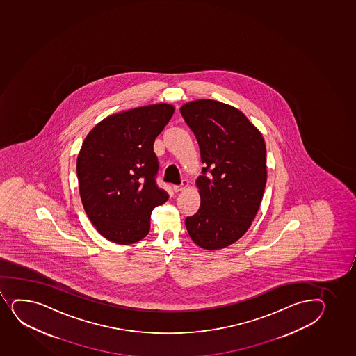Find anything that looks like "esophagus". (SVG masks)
Segmentation results:
<instances>
[{
	"mask_svg": "<svg viewBox=\"0 0 356 356\" xmlns=\"http://www.w3.org/2000/svg\"><path fill=\"white\" fill-rule=\"evenodd\" d=\"M188 187V181L187 180H182V182H181V184H179V186H174L172 187V189H174V191H181L182 189H184V188Z\"/></svg>",
	"mask_w": 356,
	"mask_h": 356,
	"instance_id": "34e87169",
	"label": "esophagus"
}]
</instances>
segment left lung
Returning <instances> with one entry per match:
<instances>
[{
    "label": "left lung",
    "instance_id": "left-lung-1",
    "mask_svg": "<svg viewBox=\"0 0 356 356\" xmlns=\"http://www.w3.org/2000/svg\"><path fill=\"white\" fill-rule=\"evenodd\" d=\"M180 111L206 165L196 180L201 206L186 218L188 234L201 248H226L260 208L267 181L264 138L242 111L214 99L188 102Z\"/></svg>",
    "mask_w": 356,
    "mask_h": 356
}]
</instances>
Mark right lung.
<instances>
[{
    "label": "right lung",
    "mask_w": 356,
    "mask_h": 356,
    "mask_svg": "<svg viewBox=\"0 0 356 356\" xmlns=\"http://www.w3.org/2000/svg\"><path fill=\"white\" fill-rule=\"evenodd\" d=\"M174 114L159 104L111 115L84 138L76 172L84 211L102 236L118 245L149 233L154 208L168 200L156 184L154 141Z\"/></svg>",
    "instance_id": "1"
}]
</instances>
